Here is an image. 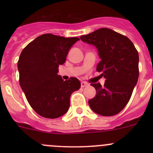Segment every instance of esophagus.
Returning <instances> with one entry per match:
<instances>
[{
	"label": "esophagus",
	"mask_w": 153,
	"mask_h": 153,
	"mask_svg": "<svg viewBox=\"0 0 153 153\" xmlns=\"http://www.w3.org/2000/svg\"><path fill=\"white\" fill-rule=\"evenodd\" d=\"M88 85V83L87 82H85V81H81V87H85Z\"/></svg>",
	"instance_id": "obj_1"
}]
</instances>
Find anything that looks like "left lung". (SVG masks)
<instances>
[{
    "label": "left lung",
    "mask_w": 153,
    "mask_h": 153,
    "mask_svg": "<svg viewBox=\"0 0 153 153\" xmlns=\"http://www.w3.org/2000/svg\"><path fill=\"white\" fill-rule=\"evenodd\" d=\"M81 40L98 49L101 61L96 70L106 78L105 84H91L96 95L89 100L92 111L103 116L119 113L131 98L139 75V56L132 41L110 29L101 28Z\"/></svg>",
    "instance_id": "left-lung-1"
}]
</instances>
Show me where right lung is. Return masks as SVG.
<instances>
[{
    "mask_svg": "<svg viewBox=\"0 0 153 153\" xmlns=\"http://www.w3.org/2000/svg\"><path fill=\"white\" fill-rule=\"evenodd\" d=\"M79 38L44 34L30 42L18 61L19 83L31 107L41 116L57 118L70 105L71 95L81 87L76 78L64 81L58 67L66 61L71 47Z\"/></svg>",
    "mask_w": 153,
    "mask_h": 153,
    "instance_id": "right-lung-1",
    "label": "right lung"
}]
</instances>
